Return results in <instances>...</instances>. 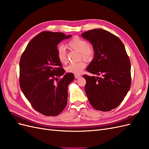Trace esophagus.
I'll use <instances>...</instances> for the list:
<instances>
[{"label": "esophagus", "instance_id": "34e87169", "mask_svg": "<svg viewBox=\"0 0 149 149\" xmlns=\"http://www.w3.org/2000/svg\"><path fill=\"white\" fill-rule=\"evenodd\" d=\"M74 77H75V78L78 79V78H79L80 77H81V76L80 74H74Z\"/></svg>", "mask_w": 149, "mask_h": 149}]
</instances>
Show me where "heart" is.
<instances>
[{
    "instance_id": "obj_1",
    "label": "heart",
    "mask_w": 149,
    "mask_h": 149,
    "mask_svg": "<svg viewBox=\"0 0 149 149\" xmlns=\"http://www.w3.org/2000/svg\"><path fill=\"white\" fill-rule=\"evenodd\" d=\"M70 48L80 52V55L86 60H91L94 56V52L93 48L89 46L88 42L79 37H76L72 38L67 43ZM56 56L58 60L61 63H65L67 61L66 53L65 48L62 46L58 47L56 49ZM86 66V63L83 61L76 63H72L66 68L67 72L74 74H79L83 71Z\"/></svg>"
}]
</instances>
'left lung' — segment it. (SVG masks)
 I'll use <instances>...</instances> for the list:
<instances>
[{
	"label": "left lung",
	"instance_id": "8db88e82",
	"mask_svg": "<svg viewBox=\"0 0 149 149\" xmlns=\"http://www.w3.org/2000/svg\"><path fill=\"white\" fill-rule=\"evenodd\" d=\"M81 36L91 43L94 52L86 70L97 75H83L86 81V94L94 109L110 111L120 104L130 89L129 56L121 40L107 30L96 29Z\"/></svg>",
	"mask_w": 149,
	"mask_h": 149
}]
</instances>
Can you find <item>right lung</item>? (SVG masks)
<instances>
[{
	"label": "right lung",
	"instance_id": "add662e5",
	"mask_svg": "<svg viewBox=\"0 0 149 149\" xmlns=\"http://www.w3.org/2000/svg\"><path fill=\"white\" fill-rule=\"evenodd\" d=\"M71 37L61 32L43 31L31 40L22 55L21 89L34 109L43 115L57 116L66 106L68 87L74 76L71 73L65 74L56 49L58 43Z\"/></svg>",
	"mask_w": 149,
	"mask_h": 149
}]
</instances>
